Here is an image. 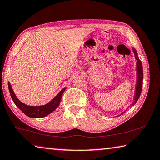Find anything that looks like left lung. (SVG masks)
Wrapping results in <instances>:
<instances>
[{"instance_id":"8db88e82","label":"left lung","mask_w":160,"mask_h":160,"mask_svg":"<svg viewBox=\"0 0 160 160\" xmlns=\"http://www.w3.org/2000/svg\"><path fill=\"white\" fill-rule=\"evenodd\" d=\"M133 52L135 54V58L136 60V71H137V82H136V93H135V101H133L132 105H134L136 103V101L140 97L141 90H142V86H143V66H142V63L141 60L138 59L137 52L133 49Z\"/></svg>"}]
</instances>
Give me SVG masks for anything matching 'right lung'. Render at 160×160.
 Instances as JSON below:
<instances>
[{
    "label": "right lung",
    "instance_id": "add662e5",
    "mask_svg": "<svg viewBox=\"0 0 160 160\" xmlns=\"http://www.w3.org/2000/svg\"><path fill=\"white\" fill-rule=\"evenodd\" d=\"M8 88H9L11 98L14 101V104H15V105L18 107L26 115L33 118H44L45 116L50 114L52 112H53L54 110L59 106L63 93L66 89V88H63L50 103L45 104L44 106H29L25 105L24 103L21 102V101L16 97L12 89V87L10 82H8Z\"/></svg>",
    "mask_w": 160,
    "mask_h": 160
}]
</instances>
